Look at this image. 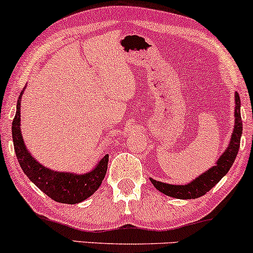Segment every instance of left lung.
Returning a JSON list of instances; mask_svg holds the SVG:
<instances>
[{
	"mask_svg": "<svg viewBox=\"0 0 253 253\" xmlns=\"http://www.w3.org/2000/svg\"><path fill=\"white\" fill-rule=\"evenodd\" d=\"M234 117L235 123L231 141H229L228 147L223 152V154L218 158L215 166H212L207 172L202 173L200 177H197L186 185H172V184H166L150 178L153 185L163 194L169 196V197L179 198V200H191V198L201 197V196L206 195L211 188H214L218 181L222 179L223 175H226L227 172L229 171L235 158H237L238 150L240 147L243 121H241L240 116V98L238 93H235Z\"/></svg>",
	"mask_w": 253,
	"mask_h": 253,
	"instance_id": "obj_1",
	"label": "left lung"
}]
</instances>
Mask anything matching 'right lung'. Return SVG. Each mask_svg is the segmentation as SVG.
<instances>
[{"label": "right lung", "instance_id": "add662e5", "mask_svg": "<svg viewBox=\"0 0 253 253\" xmlns=\"http://www.w3.org/2000/svg\"><path fill=\"white\" fill-rule=\"evenodd\" d=\"M25 88L20 93L16 105V113L12 123V136L16 158L22 171L28 179L36 184L44 194L59 203L76 204L88 198L99 189L107 171L109 155L101 158L94 169L84 174L57 172L46 169L41 165L27 152L24 138L20 130V106L21 95Z\"/></svg>", "mask_w": 253, "mask_h": 253}]
</instances>
